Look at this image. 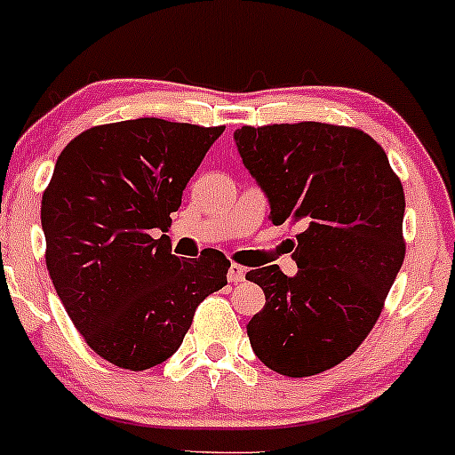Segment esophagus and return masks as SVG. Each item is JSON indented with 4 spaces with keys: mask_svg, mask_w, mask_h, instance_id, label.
Masks as SVG:
<instances>
[{
    "mask_svg": "<svg viewBox=\"0 0 455 455\" xmlns=\"http://www.w3.org/2000/svg\"><path fill=\"white\" fill-rule=\"evenodd\" d=\"M243 281H246V267L235 266V263H233V266L228 267V283H243Z\"/></svg>",
    "mask_w": 455,
    "mask_h": 455,
    "instance_id": "obj_1",
    "label": "esophagus"
}]
</instances>
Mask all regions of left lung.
Here are the masks:
<instances>
[{
	"mask_svg": "<svg viewBox=\"0 0 455 455\" xmlns=\"http://www.w3.org/2000/svg\"><path fill=\"white\" fill-rule=\"evenodd\" d=\"M235 144L272 224L302 227L296 276L278 266L246 274L266 293L248 339L272 371L315 376L356 352L380 317L406 257L402 181L380 144L354 127H242Z\"/></svg>",
	"mask_w": 455,
	"mask_h": 455,
	"instance_id": "obj_1",
	"label": "left lung"
}]
</instances>
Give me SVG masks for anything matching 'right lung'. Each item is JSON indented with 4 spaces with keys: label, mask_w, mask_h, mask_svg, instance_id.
I'll list each match as a JSON object with an SVG mask.
<instances>
[{
    "label": "right lung",
    "mask_w": 455,
    "mask_h": 455,
    "mask_svg": "<svg viewBox=\"0 0 455 455\" xmlns=\"http://www.w3.org/2000/svg\"><path fill=\"white\" fill-rule=\"evenodd\" d=\"M222 132L136 118L86 129L60 153L43 194L44 261L75 328L112 365L171 358L198 304L227 284L222 252L188 261L157 237Z\"/></svg>",
    "instance_id": "obj_1"
}]
</instances>
